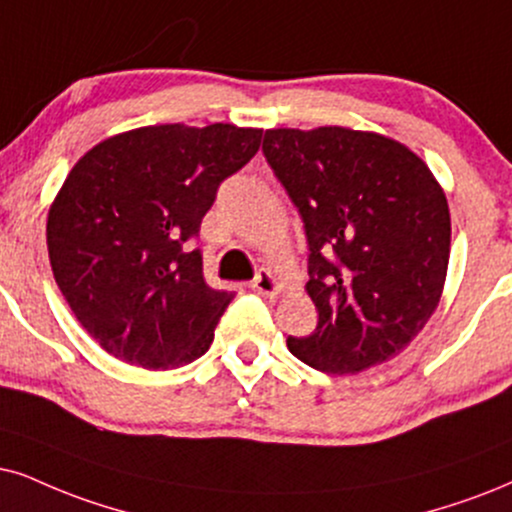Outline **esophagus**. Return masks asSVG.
Returning <instances> with one entry per match:
<instances>
[{"label": "esophagus", "instance_id": "obj_1", "mask_svg": "<svg viewBox=\"0 0 512 512\" xmlns=\"http://www.w3.org/2000/svg\"><path fill=\"white\" fill-rule=\"evenodd\" d=\"M252 290L264 297H276L283 290V283L278 281V276L271 274L269 269H262L260 274L255 276V281H252Z\"/></svg>", "mask_w": 512, "mask_h": 512}]
</instances>
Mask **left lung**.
<instances>
[{
  "label": "left lung",
  "mask_w": 512,
  "mask_h": 512,
  "mask_svg": "<svg viewBox=\"0 0 512 512\" xmlns=\"http://www.w3.org/2000/svg\"><path fill=\"white\" fill-rule=\"evenodd\" d=\"M264 155L300 210L304 290L319 309L288 349L323 373H359L409 347L435 314L451 252L444 189L425 160L378 132L278 127Z\"/></svg>",
  "instance_id": "left-lung-1"
}]
</instances>
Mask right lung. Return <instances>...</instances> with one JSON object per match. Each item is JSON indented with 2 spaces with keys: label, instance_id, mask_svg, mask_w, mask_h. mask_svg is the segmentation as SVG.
Returning a JSON list of instances; mask_svg holds the SVG:
<instances>
[{
  "label": "right lung",
  "instance_id": "obj_1",
  "mask_svg": "<svg viewBox=\"0 0 512 512\" xmlns=\"http://www.w3.org/2000/svg\"><path fill=\"white\" fill-rule=\"evenodd\" d=\"M260 144L257 127L148 125L103 139L68 172L47 217L51 271L115 359L179 368L208 352L234 293L205 283L186 241Z\"/></svg>",
  "mask_w": 512,
  "mask_h": 512
}]
</instances>
